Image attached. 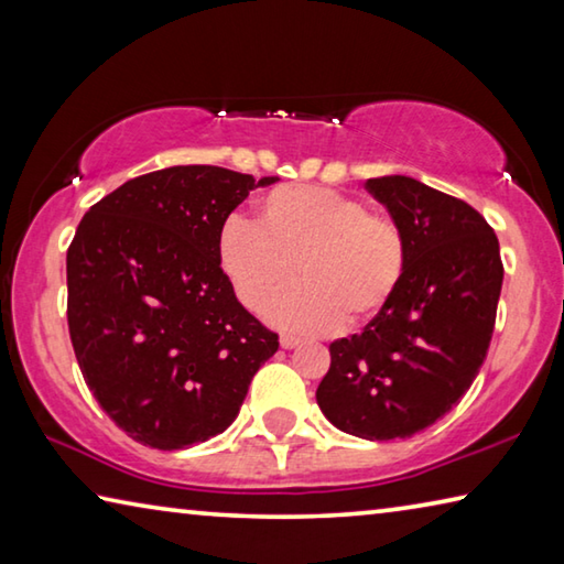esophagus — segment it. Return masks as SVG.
<instances>
[{
    "instance_id": "34e87169",
    "label": "esophagus",
    "mask_w": 564,
    "mask_h": 564,
    "mask_svg": "<svg viewBox=\"0 0 564 564\" xmlns=\"http://www.w3.org/2000/svg\"><path fill=\"white\" fill-rule=\"evenodd\" d=\"M301 343V338H295V336H289V333H285V336H281V348H285V350H291V348H295Z\"/></svg>"
}]
</instances>
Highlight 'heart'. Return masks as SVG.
I'll return each instance as SVG.
<instances>
[{
  "instance_id": "1",
  "label": "heart",
  "mask_w": 564,
  "mask_h": 564,
  "mask_svg": "<svg viewBox=\"0 0 564 564\" xmlns=\"http://www.w3.org/2000/svg\"><path fill=\"white\" fill-rule=\"evenodd\" d=\"M218 261L246 308L259 311L283 285L265 316L289 330L326 333L373 318L405 273L400 226L360 198L323 186H279L259 204V224L228 216Z\"/></svg>"
}]
</instances>
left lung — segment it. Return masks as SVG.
I'll return each instance as SVG.
<instances>
[{
	"mask_svg": "<svg viewBox=\"0 0 564 564\" xmlns=\"http://www.w3.org/2000/svg\"><path fill=\"white\" fill-rule=\"evenodd\" d=\"M405 238L400 289L362 333L330 343L316 400L338 431L366 441L410 437L465 395L495 328L502 261L470 204L410 176L366 181Z\"/></svg>",
	"mask_w": 564,
	"mask_h": 564,
	"instance_id": "left-lung-1",
	"label": "left lung"
}]
</instances>
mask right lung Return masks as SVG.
<instances>
[{
    "label": "right lung",
    "instance_id": "1",
    "mask_svg": "<svg viewBox=\"0 0 564 564\" xmlns=\"http://www.w3.org/2000/svg\"><path fill=\"white\" fill-rule=\"evenodd\" d=\"M221 166L137 176L94 204L66 251V318L82 376L141 445L181 451L224 433L279 350L218 261L248 191L275 184Z\"/></svg>",
    "mask_w": 564,
    "mask_h": 564
}]
</instances>
